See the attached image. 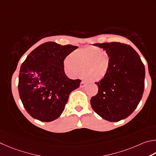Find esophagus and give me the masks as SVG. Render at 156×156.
<instances>
[{"instance_id": "1", "label": "esophagus", "mask_w": 156, "mask_h": 156, "mask_svg": "<svg viewBox=\"0 0 156 156\" xmlns=\"http://www.w3.org/2000/svg\"><path fill=\"white\" fill-rule=\"evenodd\" d=\"M85 83H86V82L84 81H81V83H80V87H81V88H83V87L85 86Z\"/></svg>"}]
</instances>
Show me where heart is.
Returning <instances> with one entry per match:
<instances>
[{"label":"heart","instance_id":"b5f03b06","mask_svg":"<svg viewBox=\"0 0 156 156\" xmlns=\"http://www.w3.org/2000/svg\"><path fill=\"white\" fill-rule=\"evenodd\" d=\"M110 64V56L107 51L87 47L73 52L65 61L64 66L66 72L74 77L80 76L82 72L87 80L97 81L106 76Z\"/></svg>","mask_w":156,"mask_h":156}]
</instances>
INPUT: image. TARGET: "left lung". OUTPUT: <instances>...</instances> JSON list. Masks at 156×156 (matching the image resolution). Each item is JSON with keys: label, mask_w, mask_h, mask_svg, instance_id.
<instances>
[{"label": "left lung", "mask_w": 156, "mask_h": 156, "mask_svg": "<svg viewBox=\"0 0 156 156\" xmlns=\"http://www.w3.org/2000/svg\"><path fill=\"white\" fill-rule=\"evenodd\" d=\"M109 53L111 59L107 75L96 82L99 90L90 99L93 110L103 119L118 122L137 108L143 97L145 69L132 46L121 42L94 44Z\"/></svg>", "instance_id": "8db88e82"}]
</instances>
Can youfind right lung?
<instances>
[{"mask_svg": "<svg viewBox=\"0 0 156 156\" xmlns=\"http://www.w3.org/2000/svg\"><path fill=\"white\" fill-rule=\"evenodd\" d=\"M78 48L48 42L27 57L19 73L18 92L30 115L42 122L57 119L64 110L70 92L79 88L80 80H70L64 73V61Z\"/></svg>", "mask_w": 156, "mask_h": 156, "instance_id": "obj_1", "label": "right lung"}]
</instances>
